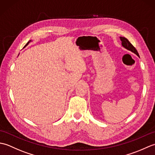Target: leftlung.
<instances>
[{
    "label": "left lung",
    "mask_w": 155,
    "mask_h": 155,
    "mask_svg": "<svg viewBox=\"0 0 155 155\" xmlns=\"http://www.w3.org/2000/svg\"><path fill=\"white\" fill-rule=\"evenodd\" d=\"M120 41H122V46H123V47H124L127 50L130 51L131 52H133V53L136 54L138 57H139V54L138 53V52L137 51V49L133 47V45L130 43V42L128 41V40L127 38H126L125 37H120Z\"/></svg>",
    "instance_id": "1"
}]
</instances>
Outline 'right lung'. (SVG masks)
<instances>
[{
	"mask_svg": "<svg viewBox=\"0 0 155 155\" xmlns=\"http://www.w3.org/2000/svg\"><path fill=\"white\" fill-rule=\"evenodd\" d=\"M31 41H28V42H27V45H26V46H27V45H28V43H29V42H30Z\"/></svg>",
	"mask_w": 155,
	"mask_h": 155,
	"instance_id": "add662e5",
	"label": "right lung"
}]
</instances>
